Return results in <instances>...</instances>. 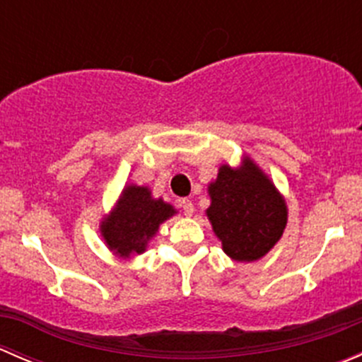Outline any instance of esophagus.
I'll list each match as a JSON object with an SVG mask.
<instances>
[{
    "mask_svg": "<svg viewBox=\"0 0 362 362\" xmlns=\"http://www.w3.org/2000/svg\"><path fill=\"white\" fill-rule=\"evenodd\" d=\"M180 206H182V210H184L185 215L194 214V204H192L191 199H180Z\"/></svg>",
    "mask_w": 362,
    "mask_h": 362,
    "instance_id": "34e87169",
    "label": "esophagus"
}]
</instances>
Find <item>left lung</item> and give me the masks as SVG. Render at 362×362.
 Returning <instances> with one entry per match:
<instances>
[{
	"label": "left lung",
	"mask_w": 362,
	"mask_h": 362,
	"mask_svg": "<svg viewBox=\"0 0 362 362\" xmlns=\"http://www.w3.org/2000/svg\"><path fill=\"white\" fill-rule=\"evenodd\" d=\"M208 191L211 204L206 215L229 257L257 261L273 249L286 229L287 208L250 159L240 170L224 164Z\"/></svg>",
	"instance_id": "8db88e82"
}]
</instances>
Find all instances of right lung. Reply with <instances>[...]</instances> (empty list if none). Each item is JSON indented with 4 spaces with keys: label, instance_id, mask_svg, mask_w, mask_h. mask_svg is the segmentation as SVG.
<instances>
[{
    "label": "right lung",
    "instance_id": "right-lung-1",
    "mask_svg": "<svg viewBox=\"0 0 362 362\" xmlns=\"http://www.w3.org/2000/svg\"><path fill=\"white\" fill-rule=\"evenodd\" d=\"M173 214V206L152 198L147 187L129 185L101 226V233L110 250L120 257H129L131 254H141L148 240L158 233L160 222Z\"/></svg>",
    "mask_w": 362,
    "mask_h": 362
}]
</instances>
